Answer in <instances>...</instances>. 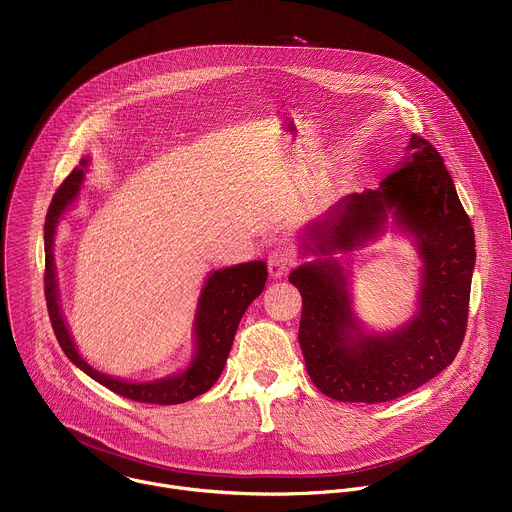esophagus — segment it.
Listing matches in <instances>:
<instances>
[{
    "label": "esophagus",
    "mask_w": 512,
    "mask_h": 512,
    "mask_svg": "<svg viewBox=\"0 0 512 512\" xmlns=\"http://www.w3.org/2000/svg\"><path fill=\"white\" fill-rule=\"evenodd\" d=\"M290 270V260H288V254L284 250H274L270 256H268V274L270 278L278 280V278H284Z\"/></svg>",
    "instance_id": "34e87169"
}]
</instances>
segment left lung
Listing matches in <instances>:
<instances>
[{"mask_svg":"<svg viewBox=\"0 0 512 512\" xmlns=\"http://www.w3.org/2000/svg\"><path fill=\"white\" fill-rule=\"evenodd\" d=\"M417 250L415 314L392 331H372L355 314L349 261L384 233ZM312 256L288 280L302 294L298 340L316 388L342 402H388L452 364L466 328L476 262L474 232L442 156L412 136L396 170L376 190L348 194L298 234Z\"/></svg>","mask_w":512,"mask_h":512,"instance_id":"8db88e82","label":"left lung"}]
</instances>
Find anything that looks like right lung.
Wrapping results in <instances>:
<instances>
[{
  "label": "right lung",
  "instance_id": "1",
  "mask_svg": "<svg viewBox=\"0 0 512 512\" xmlns=\"http://www.w3.org/2000/svg\"><path fill=\"white\" fill-rule=\"evenodd\" d=\"M92 158L80 160V166L66 178V182L56 192L52 206L46 216L44 226V246H46V302L56 338L66 352V356L90 378L102 386L114 390L136 402L150 404H182L204 392H208L220 378L226 358L230 354L234 334L238 324L248 310V306L262 294L268 278V268L264 260H252L244 264H234L218 270H210L198 296L196 314L192 322L194 350L190 362L178 372L152 378V380H126L120 376L104 374L96 370L78 350L74 336L68 328L66 316L60 302V284L56 272L54 244L58 226L64 216L80 200L86 174L90 172Z\"/></svg>",
  "mask_w": 512,
  "mask_h": 512
}]
</instances>
